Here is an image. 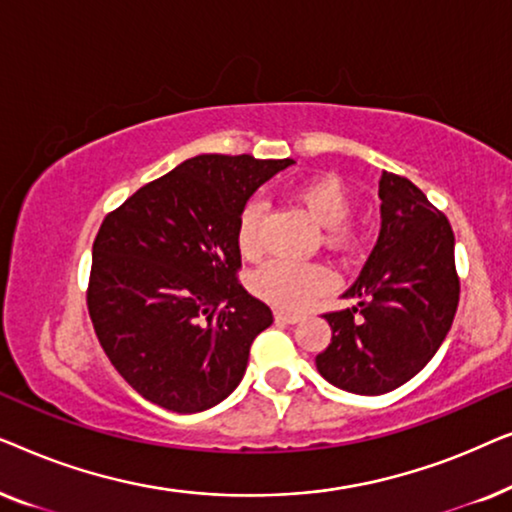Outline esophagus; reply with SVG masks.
I'll use <instances>...</instances> for the list:
<instances>
[{
  "label": "esophagus",
  "instance_id": "esophagus-1",
  "mask_svg": "<svg viewBox=\"0 0 512 512\" xmlns=\"http://www.w3.org/2000/svg\"><path fill=\"white\" fill-rule=\"evenodd\" d=\"M275 321H277V324H296V321H300V314L286 312V310H275Z\"/></svg>",
  "mask_w": 512,
  "mask_h": 512
}]
</instances>
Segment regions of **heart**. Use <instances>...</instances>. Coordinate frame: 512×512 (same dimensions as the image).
Masks as SVG:
<instances>
[{
    "label": "heart",
    "mask_w": 512,
    "mask_h": 512,
    "mask_svg": "<svg viewBox=\"0 0 512 512\" xmlns=\"http://www.w3.org/2000/svg\"><path fill=\"white\" fill-rule=\"evenodd\" d=\"M293 200L326 228V242L338 251H354L361 242V233L349 223L352 214V195L347 186L333 174H319L293 188ZM261 202H247L237 216V247L244 256L261 251ZM333 286V275L321 263H296L275 258L261 265L251 277V289L258 298L284 307V310H303L319 293Z\"/></svg>",
    "instance_id": "b5f03b06"
}]
</instances>
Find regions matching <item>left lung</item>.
I'll use <instances>...</instances> for the list:
<instances>
[{
  "mask_svg": "<svg viewBox=\"0 0 512 512\" xmlns=\"http://www.w3.org/2000/svg\"><path fill=\"white\" fill-rule=\"evenodd\" d=\"M380 200V237L345 293L359 305L324 314L333 335L317 356L328 382L363 396L415 377L443 345L459 305L447 216L394 172H382Z\"/></svg>",
  "mask_w": 512,
  "mask_h": 512,
  "instance_id": "left-lung-1",
  "label": "left lung"
}]
</instances>
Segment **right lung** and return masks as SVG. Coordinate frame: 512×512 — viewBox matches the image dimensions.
I'll return each instance as SVG.
<instances>
[{
	"label": "right lung",
	"instance_id": "obj_1",
	"mask_svg": "<svg viewBox=\"0 0 512 512\" xmlns=\"http://www.w3.org/2000/svg\"><path fill=\"white\" fill-rule=\"evenodd\" d=\"M291 158L202 153L104 216L86 303L111 366L146 401L200 412L240 384L272 310L237 279V216Z\"/></svg>",
	"mask_w": 512,
	"mask_h": 512
}]
</instances>
